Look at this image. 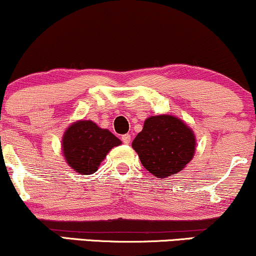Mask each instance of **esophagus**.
Masks as SVG:
<instances>
[{
  "label": "esophagus",
  "instance_id": "34e87169",
  "mask_svg": "<svg viewBox=\"0 0 256 256\" xmlns=\"http://www.w3.org/2000/svg\"><path fill=\"white\" fill-rule=\"evenodd\" d=\"M122 140L125 143V144H130V142H131V134H122Z\"/></svg>",
  "mask_w": 256,
  "mask_h": 256
}]
</instances>
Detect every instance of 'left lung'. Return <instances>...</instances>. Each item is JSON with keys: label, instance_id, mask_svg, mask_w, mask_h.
Instances as JSON below:
<instances>
[{"label": "left lung", "instance_id": "1", "mask_svg": "<svg viewBox=\"0 0 256 256\" xmlns=\"http://www.w3.org/2000/svg\"><path fill=\"white\" fill-rule=\"evenodd\" d=\"M140 162L158 178L183 171L196 149L194 131L173 116H154L146 119L142 131L132 142Z\"/></svg>", "mask_w": 256, "mask_h": 256}]
</instances>
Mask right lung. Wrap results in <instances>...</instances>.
<instances>
[{
  "label": "right lung",
  "mask_w": 256,
  "mask_h": 256,
  "mask_svg": "<svg viewBox=\"0 0 256 256\" xmlns=\"http://www.w3.org/2000/svg\"><path fill=\"white\" fill-rule=\"evenodd\" d=\"M122 140L106 128H98L91 120H79L67 128L62 142L66 162L77 173L92 174L114 146Z\"/></svg>",
  "instance_id": "add662e5"
}]
</instances>
